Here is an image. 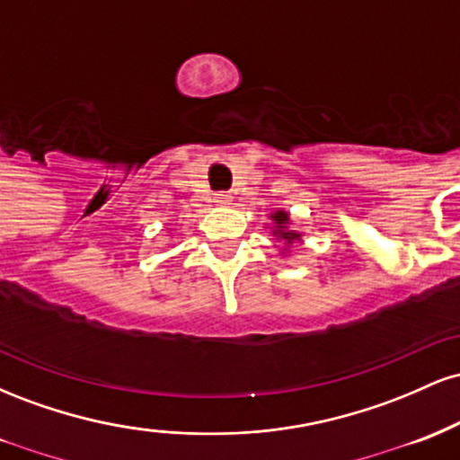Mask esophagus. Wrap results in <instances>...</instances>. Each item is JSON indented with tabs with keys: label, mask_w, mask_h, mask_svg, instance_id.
Here are the masks:
<instances>
[{
	"label": "esophagus",
	"mask_w": 460,
	"mask_h": 460,
	"mask_svg": "<svg viewBox=\"0 0 460 460\" xmlns=\"http://www.w3.org/2000/svg\"><path fill=\"white\" fill-rule=\"evenodd\" d=\"M214 199H216V203H229V200L234 197H231L229 192H218Z\"/></svg>",
	"instance_id": "obj_1"
}]
</instances>
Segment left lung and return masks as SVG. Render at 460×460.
Wrapping results in <instances>:
<instances>
[{
    "mask_svg": "<svg viewBox=\"0 0 460 460\" xmlns=\"http://www.w3.org/2000/svg\"><path fill=\"white\" fill-rule=\"evenodd\" d=\"M270 220H272V226H270L272 240L281 242V252L283 255H288V252L294 248V244L300 242L303 234H298V231L294 229L292 218H289V214L285 212V209H277V212H272Z\"/></svg>",
    "mask_w": 460,
    "mask_h": 460,
    "instance_id": "8db88e82",
    "label": "left lung"
}]
</instances>
